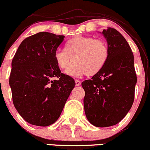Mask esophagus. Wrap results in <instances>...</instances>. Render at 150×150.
<instances>
[{"instance_id":"1","label":"esophagus","mask_w":150,"mask_h":150,"mask_svg":"<svg viewBox=\"0 0 150 150\" xmlns=\"http://www.w3.org/2000/svg\"><path fill=\"white\" fill-rule=\"evenodd\" d=\"M75 83H76V86H79L81 84V81L78 79H76L75 80Z\"/></svg>"}]
</instances>
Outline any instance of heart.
<instances>
[{
  "mask_svg": "<svg viewBox=\"0 0 150 150\" xmlns=\"http://www.w3.org/2000/svg\"><path fill=\"white\" fill-rule=\"evenodd\" d=\"M109 57V48L106 42L93 37L76 36L65 44V51L57 50L54 58L60 69L67 68L72 58L74 62L68 67L65 74L79 77L87 74H97L104 66Z\"/></svg>",
  "mask_w": 150,
  "mask_h": 150,
  "instance_id": "1",
  "label": "heart"
}]
</instances>
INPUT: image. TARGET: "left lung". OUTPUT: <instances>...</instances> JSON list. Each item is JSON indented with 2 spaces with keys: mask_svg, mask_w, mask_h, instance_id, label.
Returning a JSON list of instances; mask_svg holds the SVG:
<instances>
[{
  "mask_svg": "<svg viewBox=\"0 0 150 150\" xmlns=\"http://www.w3.org/2000/svg\"><path fill=\"white\" fill-rule=\"evenodd\" d=\"M107 41L109 57L103 69L82 81L85 91L84 107L87 119L99 127L120 122L131 108L137 81L134 57L128 43L117 30L101 33Z\"/></svg>",
  "mask_w": 150,
  "mask_h": 150,
  "instance_id": "left-lung-1",
  "label": "left lung"
}]
</instances>
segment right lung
Here are the masks:
<instances>
[{
	"instance_id": "obj_1",
	"label": "right lung",
	"mask_w": 150,
	"mask_h": 150,
	"mask_svg": "<svg viewBox=\"0 0 150 150\" xmlns=\"http://www.w3.org/2000/svg\"><path fill=\"white\" fill-rule=\"evenodd\" d=\"M64 35L40 32L23 40L11 62L9 85L13 103L28 123L48 126L60 116L75 86L54 61ZM57 77L58 80L51 79Z\"/></svg>"
}]
</instances>
